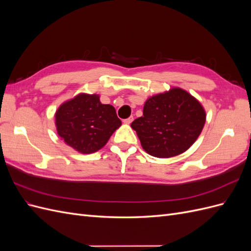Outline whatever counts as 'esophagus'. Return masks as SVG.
Listing matches in <instances>:
<instances>
[{"label":"esophagus","instance_id":"obj_1","mask_svg":"<svg viewBox=\"0 0 251 251\" xmlns=\"http://www.w3.org/2000/svg\"><path fill=\"white\" fill-rule=\"evenodd\" d=\"M133 120H134V118H133V116H131V117H128V118L125 119V120H124V124H126V125H131Z\"/></svg>","mask_w":251,"mask_h":251}]
</instances>
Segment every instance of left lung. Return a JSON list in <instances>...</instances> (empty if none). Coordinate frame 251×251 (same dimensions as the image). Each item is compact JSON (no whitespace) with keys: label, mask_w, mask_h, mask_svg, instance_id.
<instances>
[{"label":"left lung","mask_w":251,"mask_h":251,"mask_svg":"<svg viewBox=\"0 0 251 251\" xmlns=\"http://www.w3.org/2000/svg\"><path fill=\"white\" fill-rule=\"evenodd\" d=\"M206 121L202 104L181 88L149 97L143 116L131 126L151 156L170 158L184 153L198 139Z\"/></svg>","instance_id":"left-lung-1"}]
</instances>
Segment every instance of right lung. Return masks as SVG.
<instances>
[{
  "label": "right lung",
  "instance_id": "obj_1",
  "mask_svg": "<svg viewBox=\"0 0 251 251\" xmlns=\"http://www.w3.org/2000/svg\"><path fill=\"white\" fill-rule=\"evenodd\" d=\"M55 126L66 144L81 154H92L107 144L121 120L113 105L100 102V95L80 93L59 105Z\"/></svg>",
  "mask_w": 251,
  "mask_h": 251
}]
</instances>
